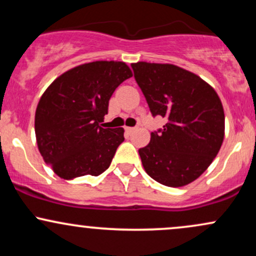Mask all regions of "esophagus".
I'll list each match as a JSON object with an SVG mask.
<instances>
[{
    "mask_svg": "<svg viewBox=\"0 0 256 256\" xmlns=\"http://www.w3.org/2000/svg\"><path fill=\"white\" fill-rule=\"evenodd\" d=\"M125 131L128 132V134H131V132L134 131V128H128V126H126L125 128Z\"/></svg>",
    "mask_w": 256,
    "mask_h": 256,
    "instance_id": "1",
    "label": "esophagus"
}]
</instances>
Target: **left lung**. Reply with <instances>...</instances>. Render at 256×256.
Returning <instances> with one entry per match:
<instances>
[{"mask_svg":"<svg viewBox=\"0 0 256 256\" xmlns=\"http://www.w3.org/2000/svg\"><path fill=\"white\" fill-rule=\"evenodd\" d=\"M152 116L167 118L140 148L146 172L158 183L178 188L204 173L224 140L225 116L216 90L198 76L170 64H131Z\"/></svg>","mask_w":256,"mask_h":256,"instance_id":"obj_1","label":"left lung"}]
</instances>
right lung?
<instances>
[{
    "label": "right lung",
    "mask_w": 256,
    "mask_h": 256,
    "mask_svg": "<svg viewBox=\"0 0 256 256\" xmlns=\"http://www.w3.org/2000/svg\"><path fill=\"white\" fill-rule=\"evenodd\" d=\"M132 77L122 61L80 64L55 79L38 102L34 131L44 161L60 178L100 176L108 168L124 128L100 126L116 88Z\"/></svg>",
    "instance_id": "right-lung-1"
}]
</instances>
